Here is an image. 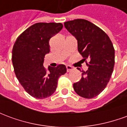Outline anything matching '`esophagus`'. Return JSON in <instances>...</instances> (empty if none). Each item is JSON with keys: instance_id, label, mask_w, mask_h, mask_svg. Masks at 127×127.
<instances>
[{"instance_id": "obj_1", "label": "esophagus", "mask_w": 127, "mask_h": 127, "mask_svg": "<svg viewBox=\"0 0 127 127\" xmlns=\"http://www.w3.org/2000/svg\"><path fill=\"white\" fill-rule=\"evenodd\" d=\"M72 70H73V67L72 66H69V65L66 66V71H67V72H70Z\"/></svg>"}]
</instances>
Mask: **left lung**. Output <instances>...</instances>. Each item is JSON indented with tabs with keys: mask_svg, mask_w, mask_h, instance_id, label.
<instances>
[{
	"mask_svg": "<svg viewBox=\"0 0 127 127\" xmlns=\"http://www.w3.org/2000/svg\"><path fill=\"white\" fill-rule=\"evenodd\" d=\"M64 25L77 39V50L83 60L88 61V70L82 71L81 80L73 84L74 91L82 97L94 98L105 88L114 70L113 44L103 31L88 20L77 19Z\"/></svg>",
	"mask_w": 127,
	"mask_h": 127,
	"instance_id": "left-lung-1",
	"label": "left lung"
}]
</instances>
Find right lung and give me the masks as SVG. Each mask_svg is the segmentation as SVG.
I'll return each mask as SVG.
<instances>
[{"instance_id": "add662e5", "label": "right lung", "mask_w": 127, "mask_h": 127, "mask_svg": "<svg viewBox=\"0 0 127 127\" xmlns=\"http://www.w3.org/2000/svg\"><path fill=\"white\" fill-rule=\"evenodd\" d=\"M61 23H36L16 39L12 50L15 75L28 93L36 98H45L56 90L58 80L66 72L65 65L43 66L45 56L50 52V39L63 29Z\"/></svg>"}]
</instances>
